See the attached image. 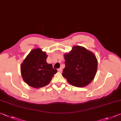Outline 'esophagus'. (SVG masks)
Returning <instances> with one entry per match:
<instances>
[{"mask_svg":"<svg viewBox=\"0 0 121 121\" xmlns=\"http://www.w3.org/2000/svg\"><path fill=\"white\" fill-rule=\"evenodd\" d=\"M57 71H58V72H62V69H61V68H59V69H57Z\"/></svg>","mask_w":121,"mask_h":121,"instance_id":"1","label":"esophagus"}]
</instances>
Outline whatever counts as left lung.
Wrapping results in <instances>:
<instances>
[{
  "instance_id": "obj_1",
  "label": "left lung",
  "mask_w": 121,
  "mask_h": 121,
  "mask_svg": "<svg viewBox=\"0 0 121 121\" xmlns=\"http://www.w3.org/2000/svg\"><path fill=\"white\" fill-rule=\"evenodd\" d=\"M65 67L62 75L69 84L83 87L91 82L96 75L98 62L92 52L80 46H74L64 55Z\"/></svg>"
}]
</instances>
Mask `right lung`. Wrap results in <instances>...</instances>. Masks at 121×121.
<instances>
[{
	"label": "right lung",
	"mask_w": 121,
	"mask_h": 121,
	"mask_svg": "<svg viewBox=\"0 0 121 121\" xmlns=\"http://www.w3.org/2000/svg\"><path fill=\"white\" fill-rule=\"evenodd\" d=\"M47 55L39 48L32 50L21 66V74L24 81L33 88H41L50 83L57 72L52 64L46 62Z\"/></svg>",
	"instance_id": "obj_1"
}]
</instances>
